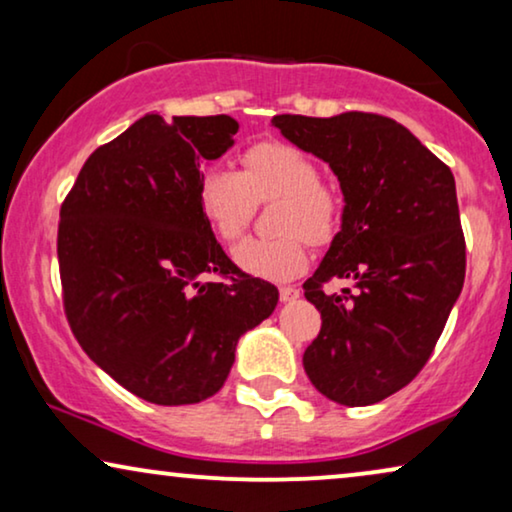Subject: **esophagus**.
<instances>
[{
  "label": "esophagus",
  "mask_w": 512,
  "mask_h": 512,
  "mask_svg": "<svg viewBox=\"0 0 512 512\" xmlns=\"http://www.w3.org/2000/svg\"><path fill=\"white\" fill-rule=\"evenodd\" d=\"M298 296H300V289H296V286H279V300H282V303L296 300Z\"/></svg>",
  "instance_id": "34e87169"
}]
</instances>
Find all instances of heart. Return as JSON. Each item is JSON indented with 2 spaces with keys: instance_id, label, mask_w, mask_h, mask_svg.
<instances>
[{
  "instance_id": "1",
  "label": "heart",
  "mask_w": 512,
  "mask_h": 512,
  "mask_svg": "<svg viewBox=\"0 0 512 512\" xmlns=\"http://www.w3.org/2000/svg\"><path fill=\"white\" fill-rule=\"evenodd\" d=\"M242 170L209 167L198 184V209L221 242L233 244L254 221L261 202L277 205L270 240H247L235 249V263L249 275L286 282L310 263V240L324 247L338 235L345 216V195L333 181L319 177L310 153L279 139H261L240 153Z\"/></svg>"
}]
</instances>
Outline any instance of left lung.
I'll return each mask as SVG.
<instances>
[{
    "mask_svg": "<svg viewBox=\"0 0 512 512\" xmlns=\"http://www.w3.org/2000/svg\"><path fill=\"white\" fill-rule=\"evenodd\" d=\"M272 125L331 165L347 202L342 230L303 284L321 312V331L303 354L305 373L335 403H377L426 366L464 286L454 177L387 116L282 114ZM338 278L357 291L328 290Z\"/></svg>",
    "mask_w": 512,
    "mask_h": 512,
    "instance_id": "8db88e82",
    "label": "left lung"
}]
</instances>
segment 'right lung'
<instances>
[{
	"mask_svg": "<svg viewBox=\"0 0 512 512\" xmlns=\"http://www.w3.org/2000/svg\"><path fill=\"white\" fill-rule=\"evenodd\" d=\"M237 130L226 114H146L90 153L62 200L69 328L104 373L149 403L214 396L240 335L277 305L275 286L237 268L198 209L200 163L226 153Z\"/></svg>",
	"mask_w": 512,
	"mask_h": 512,
	"instance_id": "1",
	"label": "right lung"
}]
</instances>
